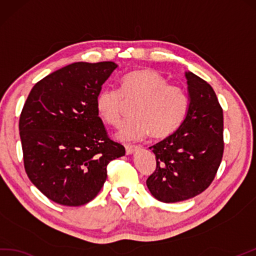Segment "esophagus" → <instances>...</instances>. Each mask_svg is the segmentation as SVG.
Masks as SVG:
<instances>
[{
	"instance_id": "esophagus-1",
	"label": "esophagus",
	"mask_w": 256,
	"mask_h": 256,
	"mask_svg": "<svg viewBox=\"0 0 256 256\" xmlns=\"http://www.w3.org/2000/svg\"><path fill=\"white\" fill-rule=\"evenodd\" d=\"M138 149H139L138 146H129V144H127L126 146V153H127V154H132V153L137 151Z\"/></svg>"
}]
</instances>
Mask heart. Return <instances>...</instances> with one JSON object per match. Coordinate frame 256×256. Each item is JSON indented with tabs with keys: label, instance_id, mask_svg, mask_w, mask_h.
I'll list each match as a JSON object with an SVG mask.
<instances>
[{
	"label": "heart",
	"instance_id": "1",
	"mask_svg": "<svg viewBox=\"0 0 256 256\" xmlns=\"http://www.w3.org/2000/svg\"><path fill=\"white\" fill-rule=\"evenodd\" d=\"M124 100L136 102L134 117L124 122L117 132L122 141H137L152 134L154 138L172 134L183 122L188 110V98L178 85L154 70H138L124 76L120 88H102L95 100L96 110L103 120L117 126L120 122Z\"/></svg>",
	"mask_w": 256,
	"mask_h": 256
}]
</instances>
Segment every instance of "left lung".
<instances>
[{
  "label": "left lung",
  "instance_id": "left-lung-1",
  "mask_svg": "<svg viewBox=\"0 0 256 256\" xmlns=\"http://www.w3.org/2000/svg\"><path fill=\"white\" fill-rule=\"evenodd\" d=\"M190 104L178 129L150 146L156 170L146 180L152 196L178 202L200 195L212 184L224 154L222 108L210 85L185 72Z\"/></svg>",
  "mask_w": 256,
  "mask_h": 256
}]
</instances>
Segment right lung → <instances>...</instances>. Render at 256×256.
Instances as JSON below:
<instances>
[{
  "label": "right lung",
  "mask_w": 256,
  "mask_h": 256,
  "mask_svg": "<svg viewBox=\"0 0 256 256\" xmlns=\"http://www.w3.org/2000/svg\"><path fill=\"white\" fill-rule=\"evenodd\" d=\"M115 62H76L50 73L30 90L20 117L25 171L50 200L82 206L96 197L107 166L124 156L96 110Z\"/></svg>",
  "instance_id": "obj_1"
}]
</instances>
